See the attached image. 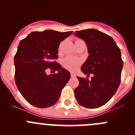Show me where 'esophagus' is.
<instances>
[{
  "label": "esophagus",
  "instance_id": "obj_1",
  "mask_svg": "<svg viewBox=\"0 0 135 135\" xmlns=\"http://www.w3.org/2000/svg\"><path fill=\"white\" fill-rule=\"evenodd\" d=\"M70 75H71V78H75L76 77V75L74 74H73V73H71V74H70Z\"/></svg>",
  "mask_w": 135,
  "mask_h": 135
}]
</instances>
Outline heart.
Masks as SVG:
<instances>
[{"label": "heart", "instance_id": "b5f03b06", "mask_svg": "<svg viewBox=\"0 0 135 135\" xmlns=\"http://www.w3.org/2000/svg\"><path fill=\"white\" fill-rule=\"evenodd\" d=\"M79 40H76V42L79 41ZM62 47V43H61L59 46V53L61 52ZM81 59L73 56L66 57L65 58V59H64L63 61H62V65H63L64 67H65L66 69H67V70H70V71H72V72L76 71V70L78 69V68L79 67V66L81 65Z\"/></svg>", "mask_w": 135, "mask_h": 135}]
</instances>
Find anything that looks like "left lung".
Listing matches in <instances>:
<instances>
[{
    "mask_svg": "<svg viewBox=\"0 0 135 135\" xmlns=\"http://www.w3.org/2000/svg\"><path fill=\"white\" fill-rule=\"evenodd\" d=\"M74 35L83 39L88 49V56L81 70L91 80L78 77L79 85L74 89L78 103L88 108L102 107L118 90L123 62L120 49L110 36L93 28L77 31Z\"/></svg>",
    "mask_w": 135,
    "mask_h": 135,
    "instance_id": "8db88e82",
    "label": "left lung"
}]
</instances>
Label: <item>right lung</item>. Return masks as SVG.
Returning a JSON list of instances; mask_svg holds the SVG:
<instances>
[{
    "label": "right lung",
    "mask_w": 135,
    "mask_h": 135,
    "mask_svg": "<svg viewBox=\"0 0 135 135\" xmlns=\"http://www.w3.org/2000/svg\"><path fill=\"white\" fill-rule=\"evenodd\" d=\"M72 33L53 30L35 31L19 44L14 57L15 81L22 96L32 105L44 108L59 100L70 74L53 59L58 58L60 42ZM47 68L58 73L47 75Z\"/></svg>",
    "instance_id": "obj_1"
}]
</instances>
